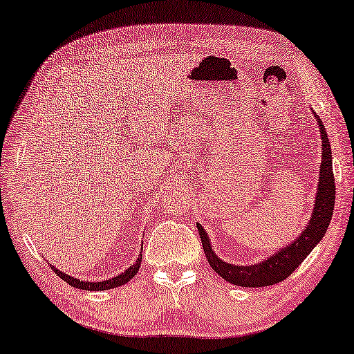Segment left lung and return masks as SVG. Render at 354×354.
<instances>
[{
  "label": "left lung",
  "instance_id": "8db88e82",
  "mask_svg": "<svg viewBox=\"0 0 354 354\" xmlns=\"http://www.w3.org/2000/svg\"><path fill=\"white\" fill-rule=\"evenodd\" d=\"M316 118V115H315ZM321 129V140H323V162L319 167V186L316 194V202L313 208L312 219L300 236L294 240V243L281 248L277 254L268 257L267 261L256 266H234V263L223 262L211 250L209 239L207 232L200 224H197L200 240H202L205 256L213 270L223 277L225 281L241 288H263L272 286L283 279H286L291 273L304 262L310 251L323 240L326 230L329 227L332 211L335 203V181L332 171V152L328 133L323 125V120L316 118Z\"/></svg>",
  "mask_w": 354,
  "mask_h": 354
}]
</instances>
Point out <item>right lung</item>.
<instances>
[{"label":"right lung","instance_id":"right-lung-1","mask_svg":"<svg viewBox=\"0 0 354 354\" xmlns=\"http://www.w3.org/2000/svg\"><path fill=\"white\" fill-rule=\"evenodd\" d=\"M141 259H143V257H141V254H140V257H138V259H136V262L133 263V266L127 268V270L124 273H120L119 277H114V278H111V279H106V281H97V283L82 281V279L73 278L70 275H66V273L57 270L55 267H52V270L57 273V277H60L62 279H65L68 284H71V286H75L77 289H84V291H104V289L122 286V284H125L127 281H130V279L136 275V272L140 270Z\"/></svg>","mask_w":354,"mask_h":354}]
</instances>
